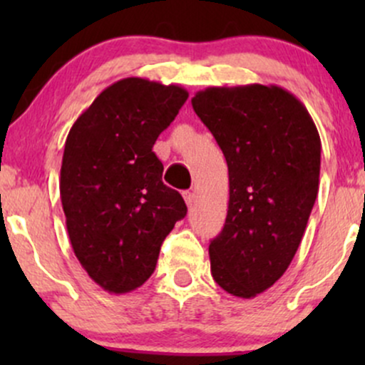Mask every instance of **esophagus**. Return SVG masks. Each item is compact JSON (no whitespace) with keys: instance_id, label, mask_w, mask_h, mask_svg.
Wrapping results in <instances>:
<instances>
[{"instance_id":"esophagus-1","label":"esophagus","mask_w":365,"mask_h":365,"mask_svg":"<svg viewBox=\"0 0 365 365\" xmlns=\"http://www.w3.org/2000/svg\"><path fill=\"white\" fill-rule=\"evenodd\" d=\"M183 199H185L187 206L192 207V206H194V202H195V194H194V192H190V190L183 192Z\"/></svg>"}]
</instances>
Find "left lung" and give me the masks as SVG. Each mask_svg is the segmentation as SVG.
<instances>
[{"label": "left lung", "mask_w": 365, "mask_h": 365, "mask_svg": "<svg viewBox=\"0 0 365 365\" xmlns=\"http://www.w3.org/2000/svg\"><path fill=\"white\" fill-rule=\"evenodd\" d=\"M192 106L228 165V215L209 245L211 274L240 299L282 278L319 190L321 139L292 92L278 86L207 87Z\"/></svg>", "instance_id": "1"}]
</instances>
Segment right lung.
<instances>
[{"label":"right lung","instance_id":"1","mask_svg":"<svg viewBox=\"0 0 365 365\" xmlns=\"http://www.w3.org/2000/svg\"><path fill=\"white\" fill-rule=\"evenodd\" d=\"M187 98L177 83L121 78L70 128L60 173L66 230L78 262L104 292L121 295L148 282L163 240L187 215L153 153Z\"/></svg>","mask_w":365,"mask_h":365}]
</instances>
